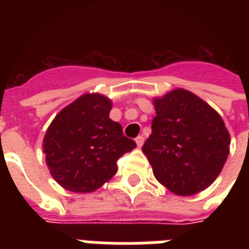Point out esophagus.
<instances>
[{"mask_svg":"<svg viewBox=\"0 0 249 249\" xmlns=\"http://www.w3.org/2000/svg\"><path fill=\"white\" fill-rule=\"evenodd\" d=\"M136 143L138 147H142V144L144 143V137L143 136H138L136 138Z\"/></svg>","mask_w":249,"mask_h":249,"instance_id":"esophagus-1","label":"esophagus"}]
</instances>
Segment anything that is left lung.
Returning a JSON list of instances; mask_svg holds the SVG:
<instances>
[{"mask_svg": "<svg viewBox=\"0 0 249 249\" xmlns=\"http://www.w3.org/2000/svg\"><path fill=\"white\" fill-rule=\"evenodd\" d=\"M156 116L142 151L158 181L177 195H194L213 183L226 163L230 134L203 99L174 89L154 99Z\"/></svg>", "mask_w": 249, "mask_h": 249, "instance_id": "obj_1", "label": "left lung"}]
</instances>
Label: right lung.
Segmentation results:
<instances>
[{"label": "right lung", "mask_w": 249, "mask_h": 249, "mask_svg": "<svg viewBox=\"0 0 249 249\" xmlns=\"http://www.w3.org/2000/svg\"><path fill=\"white\" fill-rule=\"evenodd\" d=\"M112 102L84 94L60 111L46 130L44 154L53 178L73 193H91L116 174L117 160L136 147L109 119Z\"/></svg>", "instance_id": "1"}]
</instances>
